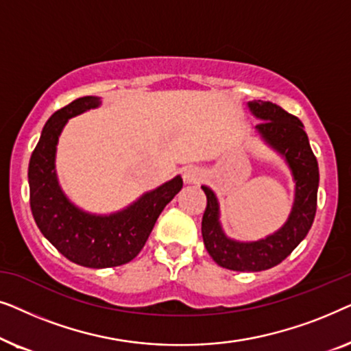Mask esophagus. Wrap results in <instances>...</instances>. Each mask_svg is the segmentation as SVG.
I'll list each match as a JSON object with an SVG mask.
<instances>
[{"instance_id":"obj_1","label":"esophagus","mask_w":351,"mask_h":351,"mask_svg":"<svg viewBox=\"0 0 351 351\" xmlns=\"http://www.w3.org/2000/svg\"><path fill=\"white\" fill-rule=\"evenodd\" d=\"M203 179V172L198 167H185L184 171V182L185 184H198Z\"/></svg>"}]
</instances>
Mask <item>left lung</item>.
Segmentation results:
<instances>
[{
	"label": "left lung",
	"mask_w": 351,
	"mask_h": 351,
	"mask_svg": "<svg viewBox=\"0 0 351 351\" xmlns=\"http://www.w3.org/2000/svg\"><path fill=\"white\" fill-rule=\"evenodd\" d=\"M254 117L261 119L256 131L262 141L285 158L295 182V196L286 223L273 234L258 241L241 243L223 233L219 220L217 196L209 186L206 193V210L201 222L204 246L217 265L234 271H262L278 265L306 237L316 214L319 169L311 152L304 124L280 105L263 100L247 102Z\"/></svg>",
	"instance_id": "8db88e82"
}]
</instances>
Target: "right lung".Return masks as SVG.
<instances>
[{"mask_svg":"<svg viewBox=\"0 0 351 351\" xmlns=\"http://www.w3.org/2000/svg\"><path fill=\"white\" fill-rule=\"evenodd\" d=\"M100 104V97L86 95L57 110L43 128L28 165L30 208L38 228L62 256L89 268L131 262L145 246L162 209L184 185L182 177L177 176L110 215L89 214L76 208L57 180V142L70 118L97 108Z\"/></svg>","mask_w":351,"mask_h":351,"instance_id":"1","label":"right lung"}]
</instances>
